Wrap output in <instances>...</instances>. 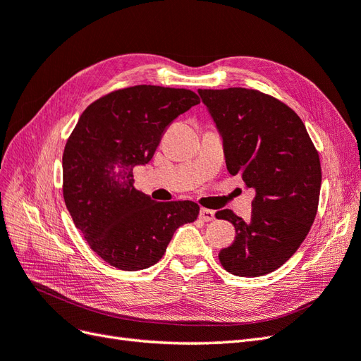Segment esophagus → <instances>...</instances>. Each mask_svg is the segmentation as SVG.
<instances>
[{
  "mask_svg": "<svg viewBox=\"0 0 361 361\" xmlns=\"http://www.w3.org/2000/svg\"><path fill=\"white\" fill-rule=\"evenodd\" d=\"M200 218L203 221H211L215 218V211L211 209H206V207H202L200 209Z\"/></svg>",
  "mask_w": 361,
  "mask_h": 361,
  "instance_id": "esophagus-1",
  "label": "esophagus"
}]
</instances>
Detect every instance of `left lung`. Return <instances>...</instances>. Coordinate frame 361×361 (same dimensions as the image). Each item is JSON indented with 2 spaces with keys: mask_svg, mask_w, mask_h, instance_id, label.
I'll return each mask as SVG.
<instances>
[{
  "mask_svg": "<svg viewBox=\"0 0 361 361\" xmlns=\"http://www.w3.org/2000/svg\"><path fill=\"white\" fill-rule=\"evenodd\" d=\"M220 130L226 166L241 174L256 195L244 221L224 209L236 236L218 253L238 277H259L280 268L302 244L314 221L321 191V161L302 120L286 104L253 89H199Z\"/></svg>",
  "mask_w": 361,
  "mask_h": 361,
  "instance_id": "1",
  "label": "left lung"
}]
</instances>
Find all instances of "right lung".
I'll use <instances>...</instances> for the list:
<instances>
[{"mask_svg": "<svg viewBox=\"0 0 361 361\" xmlns=\"http://www.w3.org/2000/svg\"><path fill=\"white\" fill-rule=\"evenodd\" d=\"M200 104L187 89L133 85L108 93L81 114L63 152V197L94 253L123 271L146 269L200 206L154 202L135 190L134 169L154 157L174 118Z\"/></svg>", "mask_w": 361, "mask_h": 361, "instance_id": "add662e5", "label": "right lung"}]
</instances>
